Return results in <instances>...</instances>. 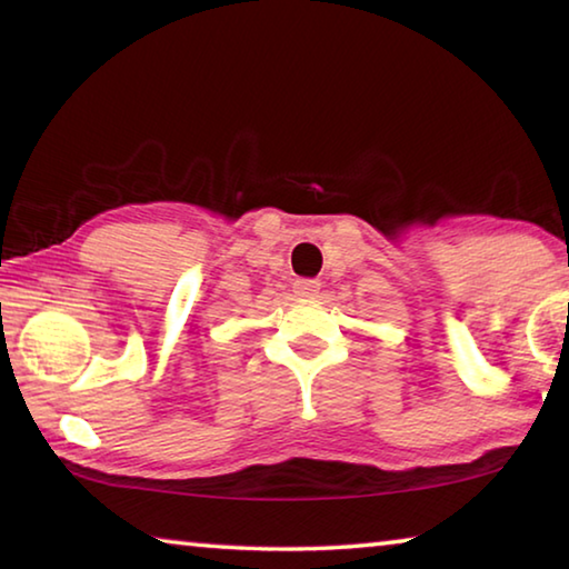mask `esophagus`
<instances>
[{
  "label": "esophagus",
  "mask_w": 569,
  "mask_h": 569,
  "mask_svg": "<svg viewBox=\"0 0 569 569\" xmlns=\"http://www.w3.org/2000/svg\"><path fill=\"white\" fill-rule=\"evenodd\" d=\"M321 291V283L319 281H311V278H298L293 283V293L298 298H316Z\"/></svg>",
  "instance_id": "esophagus-1"
}]
</instances>
